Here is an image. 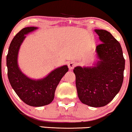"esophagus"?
Returning a JSON list of instances; mask_svg holds the SVG:
<instances>
[{"label":"esophagus","mask_w":132,"mask_h":132,"mask_svg":"<svg viewBox=\"0 0 132 132\" xmlns=\"http://www.w3.org/2000/svg\"><path fill=\"white\" fill-rule=\"evenodd\" d=\"M76 65L77 63L76 62H74V61H71V62L68 64V67H69V69H74L75 66H76Z\"/></svg>","instance_id":"obj_1"}]
</instances>
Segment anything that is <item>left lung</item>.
<instances>
[{
    "label": "left lung",
    "mask_w": 132,
    "mask_h": 132,
    "mask_svg": "<svg viewBox=\"0 0 132 132\" xmlns=\"http://www.w3.org/2000/svg\"><path fill=\"white\" fill-rule=\"evenodd\" d=\"M102 43L96 46L99 60L91 66H76V88L80 101L92 107L110 103L122 85L125 60L120 43L109 31L95 29Z\"/></svg>",
    "instance_id": "obj_1"
}]
</instances>
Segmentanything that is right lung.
<instances>
[{"label":"right lung","instance_id":"obj_1","mask_svg":"<svg viewBox=\"0 0 132 132\" xmlns=\"http://www.w3.org/2000/svg\"><path fill=\"white\" fill-rule=\"evenodd\" d=\"M38 29L28 27L18 33L11 41L6 56L8 77L11 87L22 101L32 106L47 105L53 101L58 83L69 69L67 65H63L37 80L29 77L22 72L18 61L20 47L26 35Z\"/></svg>","mask_w":132,"mask_h":132}]
</instances>
